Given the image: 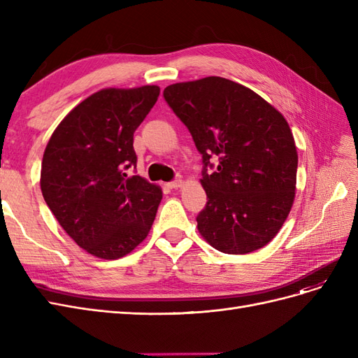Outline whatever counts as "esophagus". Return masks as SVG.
Returning a JSON list of instances; mask_svg holds the SVG:
<instances>
[{"label":"esophagus","instance_id":"esophagus-1","mask_svg":"<svg viewBox=\"0 0 358 358\" xmlns=\"http://www.w3.org/2000/svg\"><path fill=\"white\" fill-rule=\"evenodd\" d=\"M167 185L170 187V188H175V189H178V188H180L182 185H183V180L180 179V178H178V179H175V180H171V182H169Z\"/></svg>","mask_w":358,"mask_h":358}]
</instances>
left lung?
<instances>
[{
    "label": "left lung",
    "instance_id": "obj_1",
    "mask_svg": "<svg viewBox=\"0 0 358 358\" xmlns=\"http://www.w3.org/2000/svg\"><path fill=\"white\" fill-rule=\"evenodd\" d=\"M164 100L201 154L208 196L200 234L224 254H248L280 230L294 201L297 149L285 117L243 85L210 76L170 85Z\"/></svg>",
    "mask_w": 358,
    "mask_h": 358
}]
</instances>
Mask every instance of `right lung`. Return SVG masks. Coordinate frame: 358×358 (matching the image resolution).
Returning a JSON list of instances; mask_svg holds the SVG:
<instances>
[{"label":"right lung","mask_w":358,"mask_h":358,"mask_svg":"<svg viewBox=\"0 0 358 358\" xmlns=\"http://www.w3.org/2000/svg\"><path fill=\"white\" fill-rule=\"evenodd\" d=\"M158 95L155 85L95 92L62 119L46 146L43 197L66 233L94 257L129 254L155 220L161 188L127 170L136 169L134 131Z\"/></svg>","instance_id":"add662e5"}]
</instances>
